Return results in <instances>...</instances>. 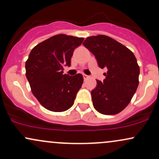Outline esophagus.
Returning <instances> with one entry per match:
<instances>
[{
    "label": "esophagus",
    "instance_id": "obj_1",
    "mask_svg": "<svg viewBox=\"0 0 159 159\" xmlns=\"http://www.w3.org/2000/svg\"><path fill=\"white\" fill-rule=\"evenodd\" d=\"M83 77H84V81H86V80H87V78H89V75H87L83 74Z\"/></svg>",
    "mask_w": 159,
    "mask_h": 159
}]
</instances>
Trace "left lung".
<instances>
[{"label": "left lung", "instance_id": "obj_1", "mask_svg": "<svg viewBox=\"0 0 159 159\" xmlns=\"http://www.w3.org/2000/svg\"><path fill=\"white\" fill-rule=\"evenodd\" d=\"M83 45L106 68L103 82L96 80L91 91L93 105L100 114L113 115L129 105L139 84L140 68L134 54L119 42L105 35L87 37Z\"/></svg>", "mask_w": 159, "mask_h": 159}]
</instances>
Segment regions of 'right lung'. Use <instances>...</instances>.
<instances>
[{
  "mask_svg": "<svg viewBox=\"0 0 159 159\" xmlns=\"http://www.w3.org/2000/svg\"><path fill=\"white\" fill-rule=\"evenodd\" d=\"M83 40L57 34L36 45L29 54L27 79L34 96L47 110L62 112L73 105L84 78L81 74H63V66H70L74 50Z\"/></svg>",
  "mask_w": 159,
  "mask_h": 159,
  "instance_id": "obj_1",
  "label": "right lung"
}]
</instances>
